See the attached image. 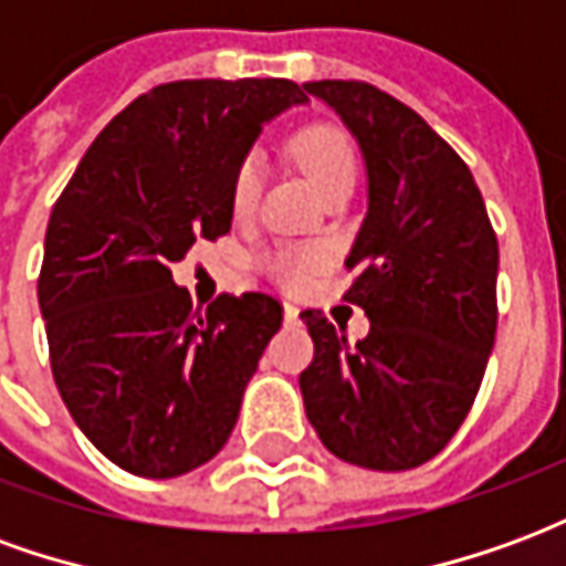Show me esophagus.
Instances as JSON below:
<instances>
[{
    "label": "esophagus",
    "mask_w": 566,
    "mask_h": 566,
    "mask_svg": "<svg viewBox=\"0 0 566 566\" xmlns=\"http://www.w3.org/2000/svg\"><path fill=\"white\" fill-rule=\"evenodd\" d=\"M284 324H300V308L294 303H284Z\"/></svg>",
    "instance_id": "esophagus-1"
}]
</instances>
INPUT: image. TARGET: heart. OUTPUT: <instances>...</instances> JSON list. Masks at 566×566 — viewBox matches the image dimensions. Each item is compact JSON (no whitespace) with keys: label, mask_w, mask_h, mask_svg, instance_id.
I'll use <instances>...</instances> for the list:
<instances>
[{"label":"heart","mask_w":566,"mask_h":566,"mask_svg":"<svg viewBox=\"0 0 566 566\" xmlns=\"http://www.w3.org/2000/svg\"><path fill=\"white\" fill-rule=\"evenodd\" d=\"M287 150H291L296 166L306 172L308 181L318 187L321 197H327L333 190H343V187H355V142L343 127L327 124V120L306 124L291 136ZM260 187H263V163H260L258 154H248L233 175V193L230 197H233L235 214H248L258 206ZM327 263H331V251L321 245L282 248V251H275L263 260V266L272 279L284 287H291V291L312 282Z\"/></svg>","instance_id":"obj_1"}]
</instances>
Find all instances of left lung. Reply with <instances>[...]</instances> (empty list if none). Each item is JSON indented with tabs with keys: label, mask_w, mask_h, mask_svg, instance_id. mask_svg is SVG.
I'll return each mask as SVG.
<instances>
[{
	"label": "left lung",
	"mask_w": 566,
	"mask_h": 566,
	"mask_svg": "<svg viewBox=\"0 0 566 566\" xmlns=\"http://www.w3.org/2000/svg\"><path fill=\"white\" fill-rule=\"evenodd\" d=\"M360 142L369 211L345 266V300L369 333L348 343L306 308L315 357L300 373L321 442L367 470H412L449 446L473 406L497 333V235L458 150L367 81H308Z\"/></svg>",
	"instance_id": "obj_1"
}]
</instances>
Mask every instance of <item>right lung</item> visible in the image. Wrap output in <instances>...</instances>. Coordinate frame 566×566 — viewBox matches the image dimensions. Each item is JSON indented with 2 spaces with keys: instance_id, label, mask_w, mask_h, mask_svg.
Masks as SVG:
<instances>
[{
  "instance_id": "right-lung-1",
  "label": "right lung",
  "mask_w": 566,
  "mask_h": 566,
  "mask_svg": "<svg viewBox=\"0 0 566 566\" xmlns=\"http://www.w3.org/2000/svg\"><path fill=\"white\" fill-rule=\"evenodd\" d=\"M306 103L287 78L169 81L93 139L54 202L39 306L69 416L145 479L211 461L282 327L270 294L193 308L169 263L230 233L233 175L263 120Z\"/></svg>"
}]
</instances>
